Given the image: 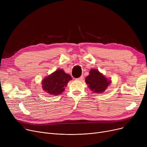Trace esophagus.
<instances>
[{"instance_id":"esophagus-1","label":"esophagus","mask_w":147,"mask_h":147,"mask_svg":"<svg viewBox=\"0 0 147 147\" xmlns=\"http://www.w3.org/2000/svg\"><path fill=\"white\" fill-rule=\"evenodd\" d=\"M83 79V76H82L80 78H78V79H76V80H78V81H81V80H82Z\"/></svg>"}]
</instances>
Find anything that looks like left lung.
Listing matches in <instances>:
<instances>
[{
    "mask_svg": "<svg viewBox=\"0 0 147 147\" xmlns=\"http://www.w3.org/2000/svg\"><path fill=\"white\" fill-rule=\"evenodd\" d=\"M86 83L90 90L95 93L101 94L111 83V80L107 78L96 69H91L89 74L85 79Z\"/></svg>",
    "mask_w": 147,
    "mask_h": 147,
    "instance_id": "left-lung-1",
    "label": "left lung"
}]
</instances>
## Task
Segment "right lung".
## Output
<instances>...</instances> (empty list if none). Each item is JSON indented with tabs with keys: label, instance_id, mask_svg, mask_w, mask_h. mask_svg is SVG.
Segmentation results:
<instances>
[{
	"label": "right lung",
	"instance_id": "right-lung-1",
	"mask_svg": "<svg viewBox=\"0 0 147 147\" xmlns=\"http://www.w3.org/2000/svg\"><path fill=\"white\" fill-rule=\"evenodd\" d=\"M71 80L70 75L65 73L63 69H58L45 77L42 81V87L46 93L57 95L63 93L68 82Z\"/></svg>",
	"mask_w": 147,
	"mask_h": 147
}]
</instances>
